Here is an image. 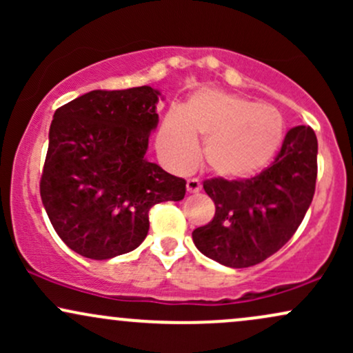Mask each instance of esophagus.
Returning <instances> with one entry per match:
<instances>
[{"label":"esophagus","mask_w":353,"mask_h":353,"mask_svg":"<svg viewBox=\"0 0 353 353\" xmlns=\"http://www.w3.org/2000/svg\"><path fill=\"white\" fill-rule=\"evenodd\" d=\"M185 189H188L189 194H196L202 189V184L197 179H188V182H185Z\"/></svg>","instance_id":"1"}]
</instances>
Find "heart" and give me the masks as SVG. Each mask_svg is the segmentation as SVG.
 I'll return each mask as SVG.
<instances>
[{
	"label": "heart",
	"mask_w": 353,
	"mask_h": 353,
	"mask_svg": "<svg viewBox=\"0 0 353 353\" xmlns=\"http://www.w3.org/2000/svg\"><path fill=\"white\" fill-rule=\"evenodd\" d=\"M197 139L204 141L202 156L210 172L225 181H247L264 171L281 149L283 119L272 106L202 89L182 111L165 112L157 151L172 171L188 172L199 157Z\"/></svg>",
	"instance_id": "obj_1"
}]
</instances>
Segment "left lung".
Instances as JSON below:
<instances>
[{
    "mask_svg": "<svg viewBox=\"0 0 353 353\" xmlns=\"http://www.w3.org/2000/svg\"><path fill=\"white\" fill-rule=\"evenodd\" d=\"M317 151L314 129L295 125L274 164L259 176L204 181L216 214L192 232L197 249L234 269L255 265L277 252L299 229L314 199Z\"/></svg>",
    "mask_w": 353,
    "mask_h": 353,
    "instance_id": "left-lung-1",
    "label": "left lung"
}]
</instances>
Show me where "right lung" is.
Returning a JSON list of instances; mask_svg holds the SVG:
<instances>
[{"label":"right lung","mask_w":353,"mask_h":353,"mask_svg":"<svg viewBox=\"0 0 353 353\" xmlns=\"http://www.w3.org/2000/svg\"><path fill=\"white\" fill-rule=\"evenodd\" d=\"M159 98L151 86L96 89L52 116L41 201L56 234L83 257L131 252L148 236L149 209L184 199L185 181L145 159Z\"/></svg>","instance_id":"add662e5"}]
</instances>
